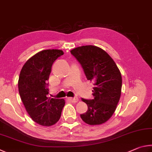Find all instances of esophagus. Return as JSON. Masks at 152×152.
I'll list each match as a JSON object with an SVG mask.
<instances>
[{
  "mask_svg": "<svg viewBox=\"0 0 152 152\" xmlns=\"http://www.w3.org/2000/svg\"><path fill=\"white\" fill-rule=\"evenodd\" d=\"M69 101H70V102H73V103H75V102H77V101L79 100V99L77 97H68V99H67Z\"/></svg>",
  "mask_w": 152,
  "mask_h": 152,
  "instance_id": "esophagus-1",
  "label": "esophagus"
}]
</instances>
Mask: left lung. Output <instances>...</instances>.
<instances>
[{"mask_svg": "<svg viewBox=\"0 0 152 152\" xmlns=\"http://www.w3.org/2000/svg\"><path fill=\"white\" fill-rule=\"evenodd\" d=\"M71 53L80 63L87 80L94 85V99H81L88 107V110L80 115L82 120L91 126L104 124L115 112L120 99V71L108 53L98 47H79Z\"/></svg>", "mask_w": 152, "mask_h": 152, "instance_id": "left-lung-1", "label": "left lung"}]
</instances>
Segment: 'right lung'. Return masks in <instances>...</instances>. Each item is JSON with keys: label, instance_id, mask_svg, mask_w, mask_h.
I'll list each match as a JSON object with an SVG mask.
<instances>
[{"label": "right lung", "instance_id": "1", "mask_svg": "<svg viewBox=\"0 0 152 152\" xmlns=\"http://www.w3.org/2000/svg\"><path fill=\"white\" fill-rule=\"evenodd\" d=\"M63 53L58 49L41 50L26 61L20 73L18 87L21 100L32 119L42 126L57 123L65 103L63 99L47 97L52 65Z\"/></svg>", "mask_w": 152, "mask_h": 152}]
</instances>
